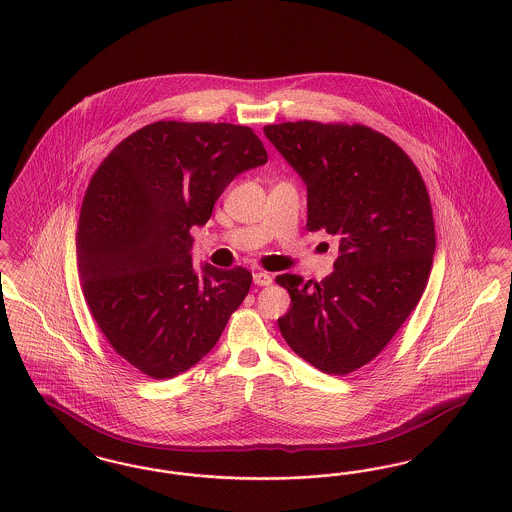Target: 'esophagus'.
<instances>
[{"instance_id":"1","label":"esophagus","mask_w":512,"mask_h":512,"mask_svg":"<svg viewBox=\"0 0 512 512\" xmlns=\"http://www.w3.org/2000/svg\"><path fill=\"white\" fill-rule=\"evenodd\" d=\"M253 282L257 284V286H270L272 284V276L265 272V270H255L253 272Z\"/></svg>"}]
</instances>
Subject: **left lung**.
I'll return each mask as SVG.
<instances>
[{
	"label": "left lung",
	"instance_id": "left-lung-1",
	"mask_svg": "<svg viewBox=\"0 0 512 512\" xmlns=\"http://www.w3.org/2000/svg\"><path fill=\"white\" fill-rule=\"evenodd\" d=\"M263 130L307 186L309 232L340 238L328 278L276 276L292 297L278 326L301 359L345 376L380 355L422 297L436 253L430 195L411 157L365 124Z\"/></svg>",
	"mask_w": 512,
	"mask_h": 512
}]
</instances>
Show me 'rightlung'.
<instances>
[{"mask_svg":"<svg viewBox=\"0 0 512 512\" xmlns=\"http://www.w3.org/2000/svg\"><path fill=\"white\" fill-rule=\"evenodd\" d=\"M249 126L159 121L124 138L84 194L76 261L99 330L155 380L199 363L251 288V272L192 267L190 230L240 174L267 163Z\"/></svg>","mask_w":512,"mask_h":512,"instance_id":"right-lung-1","label":"right lung"}]
</instances>
